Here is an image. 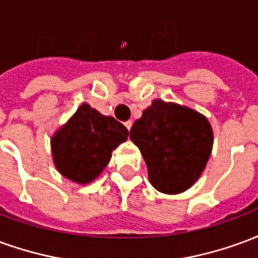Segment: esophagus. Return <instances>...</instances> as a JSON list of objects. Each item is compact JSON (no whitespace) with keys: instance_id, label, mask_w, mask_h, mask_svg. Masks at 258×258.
Returning <instances> with one entry per match:
<instances>
[{"instance_id":"esophagus-1","label":"esophagus","mask_w":258,"mask_h":258,"mask_svg":"<svg viewBox=\"0 0 258 258\" xmlns=\"http://www.w3.org/2000/svg\"><path fill=\"white\" fill-rule=\"evenodd\" d=\"M124 125H125V128L128 130H131V127H133V121H131V120H128V121H125V123H124Z\"/></svg>"}]
</instances>
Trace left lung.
Segmentation results:
<instances>
[{
  "label": "left lung",
  "instance_id": "obj_1",
  "mask_svg": "<svg viewBox=\"0 0 258 258\" xmlns=\"http://www.w3.org/2000/svg\"><path fill=\"white\" fill-rule=\"evenodd\" d=\"M130 138L145 159L152 185L163 194H179L192 186L213 146V131L205 116L160 99L144 110Z\"/></svg>",
  "mask_w": 258,
  "mask_h": 258
}]
</instances>
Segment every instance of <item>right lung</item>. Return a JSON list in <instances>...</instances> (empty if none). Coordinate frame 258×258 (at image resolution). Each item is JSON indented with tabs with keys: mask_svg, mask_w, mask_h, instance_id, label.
Returning <instances> with one entry per match:
<instances>
[{
	"mask_svg": "<svg viewBox=\"0 0 258 258\" xmlns=\"http://www.w3.org/2000/svg\"><path fill=\"white\" fill-rule=\"evenodd\" d=\"M127 137L128 130L116 118L102 116L84 103L53 135V162L66 178L87 184L102 173L113 149Z\"/></svg>",
	"mask_w": 258,
	"mask_h": 258,
	"instance_id": "obj_1",
	"label": "right lung"
}]
</instances>
